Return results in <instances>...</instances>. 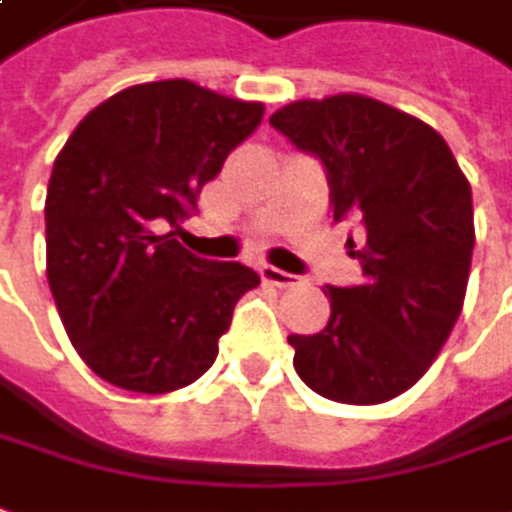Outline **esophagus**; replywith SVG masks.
I'll return each instance as SVG.
<instances>
[{"label":"esophagus","mask_w":512,"mask_h":512,"mask_svg":"<svg viewBox=\"0 0 512 512\" xmlns=\"http://www.w3.org/2000/svg\"><path fill=\"white\" fill-rule=\"evenodd\" d=\"M260 277H263V283L277 285V288H291V285H297L300 277H294V274H288L283 269H274V266H260Z\"/></svg>","instance_id":"1"}]
</instances>
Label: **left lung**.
I'll return each instance as SVG.
<instances>
[{"instance_id": "obj_1", "label": "left lung", "mask_w": 512, "mask_h": 512, "mask_svg": "<svg viewBox=\"0 0 512 512\" xmlns=\"http://www.w3.org/2000/svg\"><path fill=\"white\" fill-rule=\"evenodd\" d=\"M269 123L322 162L333 221L361 224L353 255L364 283L328 285V325L288 336L294 370L330 401H392L423 378L460 319L474 252L471 184L431 125L373 97L297 100Z\"/></svg>"}]
</instances>
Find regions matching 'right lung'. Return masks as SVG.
Returning <instances> with one entry per match:
<instances>
[{
	"instance_id": "1",
	"label": "right lung",
	"mask_w": 512,
	"mask_h": 512,
	"mask_svg": "<svg viewBox=\"0 0 512 512\" xmlns=\"http://www.w3.org/2000/svg\"><path fill=\"white\" fill-rule=\"evenodd\" d=\"M260 117L263 103L156 81L109 97L66 139L44 204L47 280L69 342L103 381L162 395L212 367L260 277L196 257L173 229Z\"/></svg>"
}]
</instances>
